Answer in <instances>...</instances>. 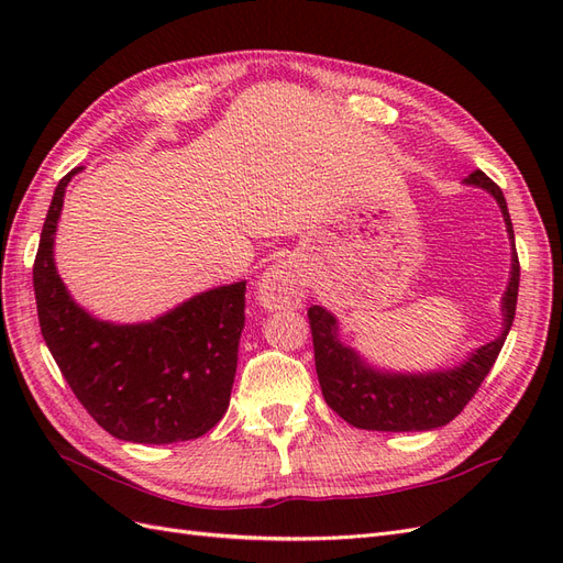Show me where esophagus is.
Masks as SVG:
<instances>
[{
	"label": "esophagus",
	"mask_w": 563,
	"mask_h": 563,
	"mask_svg": "<svg viewBox=\"0 0 563 563\" xmlns=\"http://www.w3.org/2000/svg\"><path fill=\"white\" fill-rule=\"evenodd\" d=\"M300 298V284L291 269L282 263L265 269V275L258 284V300L265 310L298 308Z\"/></svg>",
	"instance_id": "obj_1"
}]
</instances>
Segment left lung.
Wrapping results in <instances>:
<instances>
[{
	"instance_id": "1",
	"label": "left lung",
	"mask_w": 563,
	"mask_h": 563,
	"mask_svg": "<svg viewBox=\"0 0 563 563\" xmlns=\"http://www.w3.org/2000/svg\"><path fill=\"white\" fill-rule=\"evenodd\" d=\"M467 185L484 187L496 197L515 246V230L500 187L484 172H472ZM519 296V255L512 249V272L503 296V333L472 352L465 364L434 373H380L366 366L360 354L338 340V323L319 305L308 310L314 366L321 395L333 411L360 430L376 432H424L451 422L488 376L512 329Z\"/></svg>"
}]
</instances>
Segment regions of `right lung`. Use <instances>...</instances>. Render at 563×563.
Segmentation results:
<instances>
[{"label":"right lung","instance_id":"add662e5","mask_svg":"<svg viewBox=\"0 0 563 563\" xmlns=\"http://www.w3.org/2000/svg\"><path fill=\"white\" fill-rule=\"evenodd\" d=\"M60 178L44 220L32 284L48 352L89 416L117 439L174 444L223 418L244 329L246 282L211 288L147 323H110L84 312L54 263Z\"/></svg>","mask_w":563,"mask_h":563}]
</instances>
